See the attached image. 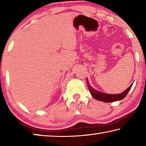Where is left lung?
Listing matches in <instances>:
<instances>
[{"label":"left lung","mask_w":146,"mask_h":146,"mask_svg":"<svg viewBox=\"0 0 146 146\" xmlns=\"http://www.w3.org/2000/svg\"><path fill=\"white\" fill-rule=\"evenodd\" d=\"M87 84L89 90L90 91L91 95H92L93 98H95V99L102 101V102H115V101H118L123 99L125 97V96L127 95V93L129 92L130 89L131 88L132 85H131L129 88H127V90H125L123 92L119 93V94H115V95H113V94H107L102 92H100L99 91L96 90L95 89L92 88V86H90L89 81L87 79Z\"/></svg>","instance_id":"8db88e82"}]
</instances>
